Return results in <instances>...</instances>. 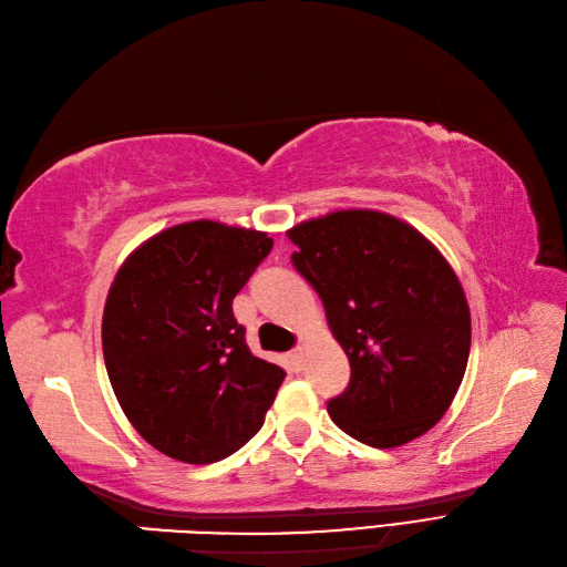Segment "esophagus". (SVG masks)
Instances as JSON below:
<instances>
[{"label":"esophagus","mask_w":567,"mask_h":567,"mask_svg":"<svg viewBox=\"0 0 567 567\" xmlns=\"http://www.w3.org/2000/svg\"><path fill=\"white\" fill-rule=\"evenodd\" d=\"M303 354H307V347H303V344H297L295 350H292V359H295V364H297V367H301V364H303Z\"/></svg>","instance_id":"esophagus-1"}]
</instances>
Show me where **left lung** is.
Instances as JSON below:
<instances>
[{
  "mask_svg": "<svg viewBox=\"0 0 567 567\" xmlns=\"http://www.w3.org/2000/svg\"><path fill=\"white\" fill-rule=\"evenodd\" d=\"M287 237L352 367L328 402L332 422L383 450L424 435L453 404L472 344L470 303L445 256L410 223L367 208L303 220Z\"/></svg>",
  "mask_w": 567,
  "mask_h": 567,
  "instance_id": "left-lung-1",
  "label": "left lung"
}]
</instances>
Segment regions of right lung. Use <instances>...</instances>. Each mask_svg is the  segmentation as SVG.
I'll list each match as a JSON object with an SVG mask.
<instances>
[{
  "label": "right lung",
  "instance_id": "1",
  "mask_svg": "<svg viewBox=\"0 0 567 567\" xmlns=\"http://www.w3.org/2000/svg\"><path fill=\"white\" fill-rule=\"evenodd\" d=\"M270 249L268 231L194 220L145 239L114 275L110 383L143 441L172 460H225L264 426L285 371L249 352L231 301Z\"/></svg>",
  "mask_w": 567,
  "mask_h": 567
}]
</instances>
